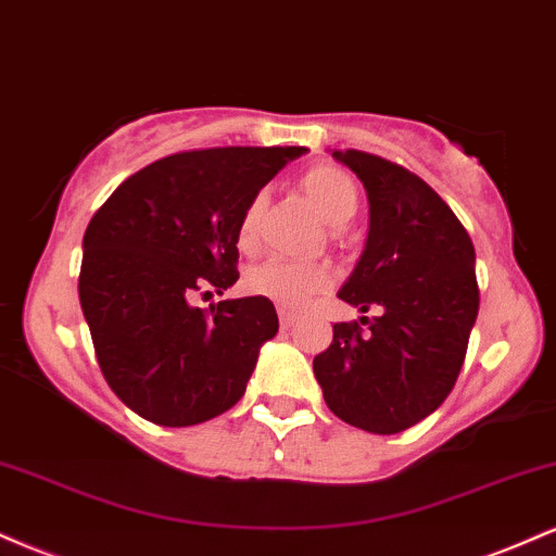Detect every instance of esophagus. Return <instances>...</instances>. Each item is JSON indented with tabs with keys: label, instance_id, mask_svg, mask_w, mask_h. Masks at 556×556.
Instances as JSON below:
<instances>
[{
	"label": "esophagus",
	"instance_id": "obj_1",
	"mask_svg": "<svg viewBox=\"0 0 556 556\" xmlns=\"http://www.w3.org/2000/svg\"><path fill=\"white\" fill-rule=\"evenodd\" d=\"M295 318H298L295 311H290V308H279V324H282V329H290L292 324H295Z\"/></svg>",
	"mask_w": 556,
	"mask_h": 556
}]
</instances>
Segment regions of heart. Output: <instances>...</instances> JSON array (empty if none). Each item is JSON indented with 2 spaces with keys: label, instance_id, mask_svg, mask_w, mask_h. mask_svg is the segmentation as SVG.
Segmentation results:
<instances>
[{
  "label": "heart",
  "instance_id": "b5f03b06",
  "mask_svg": "<svg viewBox=\"0 0 556 556\" xmlns=\"http://www.w3.org/2000/svg\"><path fill=\"white\" fill-rule=\"evenodd\" d=\"M300 188L311 198L316 212L329 222L331 227H342L358 212V185L348 172L337 164H314L300 177ZM261 208V195L248 203L240 216L238 242L240 248H251L256 235V216ZM331 285V274L321 264H300L287 258H266L253 264L245 271V287L253 295L274 300L277 305L298 308L316 292L327 290Z\"/></svg>",
  "mask_w": 556,
  "mask_h": 556
}]
</instances>
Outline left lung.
Here are the masks:
<instances>
[{"label":"left lung","mask_w":556,"mask_h":556,"mask_svg":"<svg viewBox=\"0 0 556 556\" xmlns=\"http://www.w3.org/2000/svg\"><path fill=\"white\" fill-rule=\"evenodd\" d=\"M368 195V238L337 298L368 331L334 324L314 358L329 410L371 433L431 416L460 374L478 316L476 251L452 208L418 175L363 151H331Z\"/></svg>","instance_id":"obj_1"}]
</instances>
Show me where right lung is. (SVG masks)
Here are the masks:
<instances>
[{
	"label": "right lung",
	"mask_w": 556,
	"mask_h": 556,
	"mask_svg": "<svg viewBox=\"0 0 556 556\" xmlns=\"http://www.w3.org/2000/svg\"><path fill=\"white\" fill-rule=\"evenodd\" d=\"M303 146L185 151L130 175L83 235L80 308L112 392L156 426H195L245 394L279 329L266 298L195 308L238 282L248 203ZM212 295V292H206Z\"/></svg>",
	"instance_id": "obj_1"
}]
</instances>
